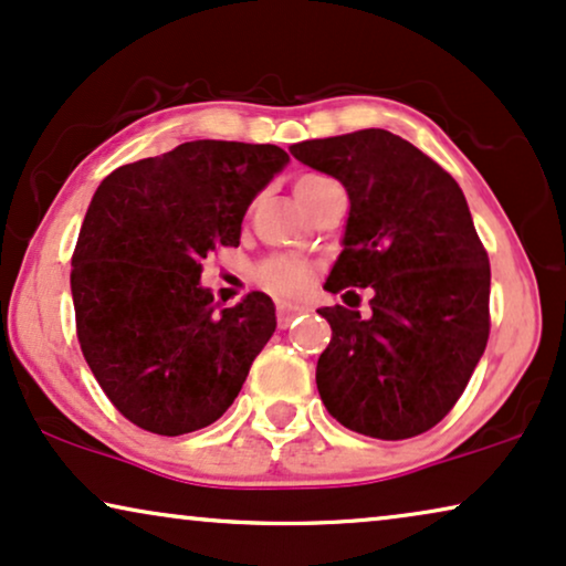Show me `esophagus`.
<instances>
[{
	"label": "esophagus",
	"mask_w": 566,
	"mask_h": 566,
	"mask_svg": "<svg viewBox=\"0 0 566 566\" xmlns=\"http://www.w3.org/2000/svg\"><path fill=\"white\" fill-rule=\"evenodd\" d=\"M304 312V306H296V304H277V324H281V327H289V324L296 319V316Z\"/></svg>",
	"instance_id": "obj_1"
}]
</instances>
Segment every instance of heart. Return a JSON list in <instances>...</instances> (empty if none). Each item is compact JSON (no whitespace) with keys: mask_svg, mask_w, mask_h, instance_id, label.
I'll use <instances>...</instances> for the list:
<instances>
[{"mask_svg":"<svg viewBox=\"0 0 566 566\" xmlns=\"http://www.w3.org/2000/svg\"><path fill=\"white\" fill-rule=\"evenodd\" d=\"M329 182L332 180L322 175H304L296 182V198L301 200L308 196V192L319 190L322 185ZM258 277L268 291L281 293V296H298V293H304L308 289V283H312L314 268L312 262L298 258H270L258 268Z\"/></svg>","mask_w":566,"mask_h":566,"instance_id":"1","label":"heart"}]
</instances>
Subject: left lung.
I'll list each match as a JSON object with an SVG mask.
<instances>
[{
	"instance_id": "8db88e82",
	"label": "left lung",
	"mask_w": 566,
	"mask_h": 566,
	"mask_svg": "<svg viewBox=\"0 0 566 566\" xmlns=\"http://www.w3.org/2000/svg\"><path fill=\"white\" fill-rule=\"evenodd\" d=\"M291 154L350 198L345 250L324 289L374 293L368 319L319 308L332 327L316 363L324 407L360 436H422L461 399L490 339V258L467 198L438 161L384 128L301 142Z\"/></svg>"
}]
</instances>
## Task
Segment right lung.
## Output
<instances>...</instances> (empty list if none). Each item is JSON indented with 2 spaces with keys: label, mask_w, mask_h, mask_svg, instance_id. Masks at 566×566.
<instances>
[{
  "label": "right lung",
  "mask_w": 566,
  "mask_h": 566,
  "mask_svg": "<svg viewBox=\"0 0 566 566\" xmlns=\"http://www.w3.org/2000/svg\"><path fill=\"white\" fill-rule=\"evenodd\" d=\"M289 154L273 144L188 142L99 182L72 254L76 339L118 412L157 436L219 420L275 332L250 291L216 308L200 273L239 247L252 198Z\"/></svg>",
  "instance_id": "1"
}]
</instances>
